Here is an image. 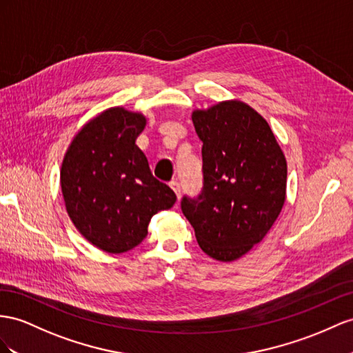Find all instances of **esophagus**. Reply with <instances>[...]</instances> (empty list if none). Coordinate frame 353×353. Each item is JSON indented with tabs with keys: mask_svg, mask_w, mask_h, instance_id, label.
Wrapping results in <instances>:
<instances>
[{
	"mask_svg": "<svg viewBox=\"0 0 353 353\" xmlns=\"http://www.w3.org/2000/svg\"><path fill=\"white\" fill-rule=\"evenodd\" d=\"M170 186H171V189H173V191L176 192L177 198H180V183L177 182L176 179H174V180H171V182H170Z\"/></svg>",
	"mask_w": 353,
	"mask_h": 353,
	"instance_id": "obj_1",
	"label": "esophagus"
}]
</instances>
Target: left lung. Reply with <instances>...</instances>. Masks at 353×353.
Here are the masks:
<instances>
[{
	"label": "left lung",
	"mask_w": 353,
	"mask_h": 353,
	"mask_svg": "<svg viewBox=\"0 0 353 353\" xmlns=\"http://www.w3.org/2000/svg\"><path fill=\"white\" fill-rule=\"evenodd\" d=\"M203 141V189L183 196L182 212L198 245L230 263L265 237L286 198V159L267 121L241 101L195 110Z\"/></svg>",
	"instance_id": "left-lung-1"
}]
</instances>
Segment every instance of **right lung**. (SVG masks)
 Returning a JSON list of instances; mask_svg holds the SVG:
<instances>
[{"mask_svg":"<svg viewBox=\"0 0 353 353\" xmlns=\"http://www.w3.org/2000/svg\"><path fill=\"white\" fill-rule=\"evenodd\" d=\"M144 126L143 114L108 108L77 132L62 161L61 189L70 219L108 254L139 246L152 216L177 200L173 189L153 177L135 144Z\"/></svg>","mask_w":353,"mask_h":353,"instance_id":"obj_1","label":"right lung"}]
</instances>
